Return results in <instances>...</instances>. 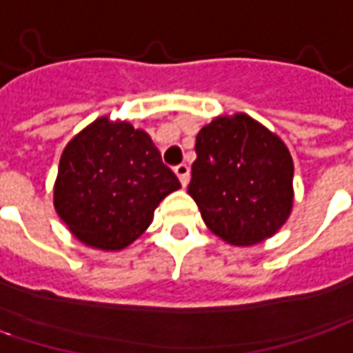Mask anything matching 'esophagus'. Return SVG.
I'll list each match as a JSON object with an SVG mask.
<instances>
[{"label": "esophagus", "mask_w": 353, "mask_h": 353, "mask_svg": "<svg viewBox=\"0 0 353 353\" xmlns=\"http://www.w3.org/2000/svg\"><path fill=\"white\" fill-rule=\"evenodd\" d=\"M174 172H176V176H179V181H181V185L186 186L188 185V179H190V167L188 165H179V167H174Z\"/></svg>", "instance_id": "esophagus-1"}]
</instances>
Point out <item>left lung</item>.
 I'll return each instance as SVG.
<instances>
[{
  "label": "left lung",
  "instance_id": "obj_1",
  "mask_svg": "<svg viewBox=\"0 0 353 353\" xmlns=\"http://www.w3.org/2000/svg\"><path fill=\"white\" fill-rule=\"evenodd\" d=\"M188 194L224 242L250 246L274 236L294 203V163L282 139L252 117H216L196 134Z\"/></svg>",
  "mask_w": 353,
  "mask_h": 353
}]
</instances>
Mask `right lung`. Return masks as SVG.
<instances>
[{"instance_id":"add662e5","label":"right lung","mask_w":353,"mask_h":353,"mask_svg":"<svg viewBox=\"0 0 353 353\" xmlns=\"http://www.w3.org/2000/svg\"><path fill=\"white\" fill-rule=\"evenodd\" d=\"M179 188L147 132L99 117L63 150L53 204L83 244L115 252L149 228L154 208Z\"/></svg>"}]
</instances>
